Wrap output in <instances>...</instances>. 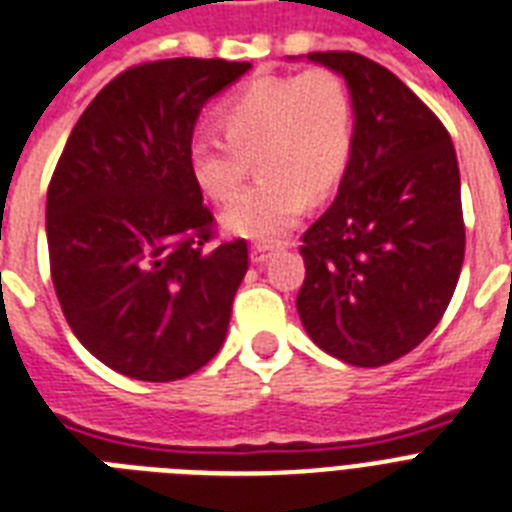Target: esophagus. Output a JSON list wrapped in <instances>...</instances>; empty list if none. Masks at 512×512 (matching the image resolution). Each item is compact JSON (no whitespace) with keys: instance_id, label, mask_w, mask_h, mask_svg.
<instances>
[{"instance_id":"obj_1","label":"esophagus","mask_w":512,"mask_h":512,"mask_svg":"<svg viewBox=\"0 0 512 512\" xmlns=\"http://www.w3.org/2000/svg\"><path fill=\"white\" fill-rule=\"evenodd\" d=\"M273 255V247H265V244H255V247L249 249V257H252V263H265L268 257Z\"/></svg>"}]
</instances>
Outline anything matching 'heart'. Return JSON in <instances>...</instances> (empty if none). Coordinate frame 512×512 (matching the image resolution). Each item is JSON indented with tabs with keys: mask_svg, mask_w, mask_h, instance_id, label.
<instances>
[{
	"mask_svg": "<svg viewBox=\"0 0 512 512\" xmlns=\"http://www.w3.org/2000/svg\"><path fill=\"white\" fill-rule=\"evenodd\" d=\"M218 136H197L189 168L215 202H231L249 176L252 157L260 184L220 215L228 234L273 242L299 220L310 199L339 186L355 147V105L331 70L302 76H260L218 110Z\"/></svg>",
	"mask_w": 512,
	"mask_h": 512,
	"instance_id": "heart-1",
	"label": "heart"
}]
</instances>
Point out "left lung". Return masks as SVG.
Returning <instances> with one entry per match:
<instances>
[{
  "label": "left lung",
  "instance_id": "1",
  "mask_svg": "<svg viewBox=\"0 0 512 512\" xmlns=\"http://www.w3.org/2000/svg\"><path fill=\"white\" fill-rule=\"evenodd\" d=\"M307 60L342 76L355 147L339 194L302 236L299 321L323 352L378 368L442 321L465 255L460 168L447 128L400 78L355 52Z\"/></svg>",
  "mask_w": 512,
  "mask_h": 512
}]
</instances>
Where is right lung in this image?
Listing matches in <instances>:
<instances>
[{
    "instance_id": "1",
    "label": "right lung",
    "mask_w": 512,
    "mask_h": 512,
    "mask_svg": "<svg viewBox=\"0 0 512 512\" xmlns=\"http://www.w3.org/2000/svg\"><path fill=\"white\" fill-rule=\"evenodd\" d=\"M249 62H147L78 118L47 191L54 292L78 342L136 381L199 371L226 339L247 242L207 247L213 213L191 176L202 107Z\"/></svg>"
}]
</instances>
